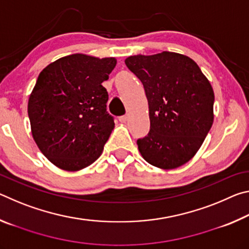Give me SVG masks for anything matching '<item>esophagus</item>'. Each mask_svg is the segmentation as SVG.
<instances>
[{
    "mask_svg": "<svg viewBox=\"0 0 249 249\" xmlns=\"http://www.w3.org/2000/svg\"><path fill=\"white\" fill-rule=\"evenodd\" d=\"M119 120H120L121 123H126V122H127V120H128V116H127V115L120 116V117H119Z\"/></svg>",
    "mask_w": 249,
    "mask_h": 249,
    "instance_id": "1",
    "label": "esophagus"
}]
</instances>
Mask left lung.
<instances>
[{
  "mask_svg": "<svg viewBox=\"0 0 249 249\" xmlns=\"http://www.w3.org/2000/svg\"><path fill=\"white\" fill-rule=\"evenodd\" d=\"M125 64L148 100L150 130L137 141L138 150L161 169L184 165L212 127L214 92L209 80L191 58L177 53L136 54Z\"/></svg>",
  "mask_w": 249,
  "mask_h": 249,
  "instance_id": "1",
  "label": "left lung"
}]
</instances>
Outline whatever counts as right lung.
Returning <instances> with one entry per match:
<instances>
[{
    "mask_svg": "<svg viewBox=\"0 0 249 249\" xmlns=\"http://www.w3.org/2000/svg\"><path fill=\"white\" fill-rule=\"evenodd\" d=\"M115 66V58L74 53L39 73L28 100L32 134L41 153L60 169H83L102 154L114 128L102 82Z\"/></svg>",
    "mask_w": 249,
    "mask_h": 249,
    "instance_id": "add662e5",
    "label": "right lung"
}]
</instances>
